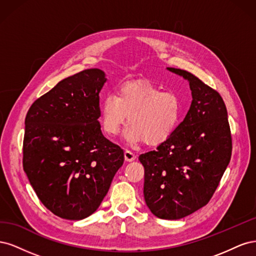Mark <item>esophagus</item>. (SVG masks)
<instances>
[{
	"label": "esophagus",
	"instance_id": "1",
	"mask_svg": "<svg viewBox=\"0 0 256 256\" xmlns=\"http://www.w3.org/2000/svg\"><path fill=\"white\" fill-rule=\"evenodd\" d=\"M125 154V160L128 161V162L134 161V160H136V154H134L132 152H130V150H126L125 154Z\"/></svg>",
	"mask_w": 256,
	"mask_h": 256
}]
</instances>
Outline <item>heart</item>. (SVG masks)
<instances>
[{
    "mask_svg": "<svg viewBox=\"0 0 256 256\" xmlns=\"http://www.w3.org/2000/svg\"><path fill=\"white\" fill-rule=\"evenodd\" d=\"M182 102L173 92H161L150 82L122 85L116 95H108L100 104V122L109 136L128 126L126 138L131 144L150 146L164 143L180 120Z\"/></svg>",
    "mask_w": 256,
    "mask_h": 256,
    "instance_id": "heart-1",
    "label": "heart"
}]
</instances>
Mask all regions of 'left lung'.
<instances>
[{
    "label": "left lung",
    "instance_id": "left-lung-1",
    "mask_svg": "<svg viewBox=\"0 0 256 256\" xmlns=\"http://www.w3.org/2000/svg\"><path fill=\"white\" fill-rule=\"evenodd\" d=\"M166 69L189 82L190 109L168 140L138 160L147 207L160 219L178 220L212 198L230 164L232 136L219 92L188 72Z\"/></svg>",
    "mask_w": 256,
    "mask_h": 256
}]
</instances>
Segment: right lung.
I'll return each instance as SVG.
<instances>
[{
	"label": "right lung",
	"instance_id": "obj_1",
	"mask_svg": "<svg viewBox=\"0 0 256 256\" xmlns=\"http://www.w3.org/2000/svg\"><path fill=\"white\" fill-rule=\"evenodd\" d=\"M106 81L98 68L68 76L26 114L23 168L40 202L63 219L94 214L124 164V150L100 129Z\"/></svg>",
	"mask_w": 256,
	"mask_h": 256
}]
</instances>
